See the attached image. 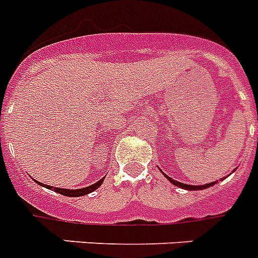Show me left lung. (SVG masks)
Returning a JSON list of instances; mask_svg holds the SVG:
<instances>
[{"label":"left lung","instance_id":"obj_1","mask_svg":"<svg viewBox=\"0 0 258 258\" xmlns=\"http://www.w3.org/2000/svg\"><path fill=\"white\" fill-rule=\"evenodd\" d=\"M232 172H235V169L232 171ZM163 175L166 176V179L168 180L169 182H172L173 185L179 186V188H181V189H186V190H202V189L210 188V186H213L214 184H217V182H218V181H213V182H209V184H204V185H188V184H184V182L176 181V180H173L172 177H169V176L166 175V173H163Z\"/></svg>","mask_w":258,"mask_h":258}]
</instances>
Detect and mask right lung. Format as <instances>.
Returning <instances> with one entry per match:
<instances>
[{
    "label": "right lung",
    "mask_w": 258,
    "mask_h": 258,
    "mask_svg": "<svg viewBox=\"0 0 258 258\" xmlns=\"http://www.w3.org/2000/svg\"><path fill=\"white\" fill-rule=\"evenodd\" d=\"M105 177H103V179H100L99 181H96L95 184H92V185L90 186H86V188H81V189H63V188H54V186H49L47 185V184H41V182L39 181H35L39 184V185L44 186V188H47V189H53L54 192L56 193H60V195L62 196H66V197H81V196H86V195H89V193L94 192V190H96V189L99 188V186L102 185L103 184V180H104Z\"/></svg>",
    "instance_id": "1"
}]
</instances>
